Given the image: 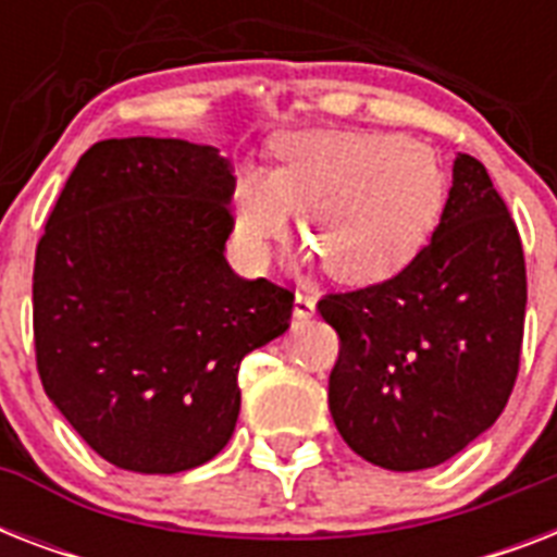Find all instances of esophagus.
I'll return each instance as SVG.
<instances>
[{
	"mask_svg": "<svg viewBox=\"0 0 557 557\" xmlns=\"http://www.w3.org/2000/svg\"><path fill=\"white\" fill-rule=\"evenodd\" d=\"M314 314V297L297 292L295 295V321H309Z\"/></svg>",
	"mask_w": 557,
	"mask_h": 557,
	"instance_id": "esophagus-1",
	"label": "esophagus"
}]
</instances>
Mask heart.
Returning a JSON list of instances; mask_svg holds the SVG:
<instances>
[{
    "instance_id": "b5f03b06",
    "label": "heart",
    "mask_w": 557,
    "mask_h": 557,
    "mask_svg": "<svg viewBox=\"0 0 557 557\" xmlns=\"http://www.w3.org/2000/svg\"><path fill=\"white\" fill-rule=\"evenodd\" d=\"M274 173L243 168L234 185V234L253 265L292 231L332 280L372 286L422 251L445 208L448 178L428 147L387 133L312 129L274 141Z\"/></svg>"
}]
</instances>
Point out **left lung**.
I'll list each match as a JSON object with an SVG mask.
<instances>
[{
    "label": "left lung",
    "mask_w": 557,
    "mask_h": 557,
    "mask_svg": "<svg viewBox=\"0 0 557 557\" xmlns=\"http://www.w3.org/2000/svg\"><path fill=\"white\" fill-rule=\"evenodd\" d=\"M318 309L341 338L332 419L358 457L422 471L488 431L518 379L527 262L483 164L459 152L431 245L407 269Z\"/></svg>",
    "instance_id": "1"
}]
</instances>
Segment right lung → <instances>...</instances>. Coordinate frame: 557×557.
Listing matches in <instances>:
<instances>
[{
    "label": "right lung",
    "instance_id": "right-lung-1",
    "mask_svg": "<svg viewBox=\"0 0 557 557\" xmlns=\"http://www.w3.org/2000/svg\"><path fill=\"white\" fill-rule=\"evenodd\" d=\"M236 178L208 144L109 138L83 152L34 262L48 398L91 450L178 474L225 448L239 364L288 330L295 295L225 260Z\"/></svg>",
    "mask_w": 557,
    "mask_h": 557
}]
</instances>
